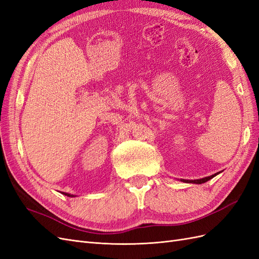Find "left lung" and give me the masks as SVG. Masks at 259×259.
<instances>
[{
	"label": "left lung",
	"mask_w": 259,
	"mask_h": 259,
	"mask_svg": "<svg viewBox=\"0 0 259 259\" xmlns=\"http://www.w3.org/2000/svg\"><path fill=\"white\" fill-rule=\"evenodd\" d=\"M218 173L211 175V176H208V177H205V178H202V179H195V180H186V179H182V182H185V183H192V184H203V183H206L207 180L211 179L213 177H215Z\"/></svg>",
	"instance_id": "obj_1"
}]
</instances>
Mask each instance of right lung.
I'll return each mask as SVG.
<instances>
[{"label":"right lung","mask_w":259,"mask_h":259,"mask_svg":"<svg viewBox=\"0 0 259 259\" xmlns=\"http://www.w3.org/2000/svg\"><path fill=\"white\" fill-rule=\"evenodd\" d=\"M64 194H65V195H67V197H74L73 194H69V193H65V192H64Z\"/></svg>","instance_id":"1"}]
</instances>
